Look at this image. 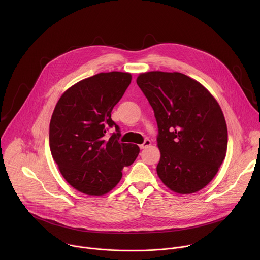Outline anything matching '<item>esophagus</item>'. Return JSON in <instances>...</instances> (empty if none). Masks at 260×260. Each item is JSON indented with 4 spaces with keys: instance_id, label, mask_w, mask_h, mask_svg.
<instances>
[{
    "instance_id": "esophagus-1",
    "label": "esophagus",
    "mask_w": 260,
    "mask_h": 260,
    "mask_svg": "<svg viewBox=\"0 0 260 260\" xmlns=\"http://www.w3.org/2000/svg\"><path fill=\"white\" fill-rule=\"evenodd\" d=\"M151 145V141L149 140V139H146L141 145H140V148L141 149H145V148H147L148 146H150Z\"/></svg>"
}]
</instances>
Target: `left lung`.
<instances>
[{
	"mask_svg": "<svg viewBox=\"0 0 260 260\" xmlns=\"http://www.w3.org/2000/svg\"><path fill=\"white\" fill-rule=\"evenodd\" d=\"M137 84L157 121L158 177L177 193L201 190L226 154L228 127L219 104L200 82L178 72L143 73Z\"/></svg>",
	"mask_w": 260,
	"mask_h": 260,
	"instance_id": "8db88e82",
	"label": "left lung"
}]
</instances>
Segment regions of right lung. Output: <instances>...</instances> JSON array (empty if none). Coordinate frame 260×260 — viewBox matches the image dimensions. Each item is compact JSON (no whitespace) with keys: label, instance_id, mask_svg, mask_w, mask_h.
<instances>
[{"label":"right lung","instance_id":"right-lung-1","mask_svg":"<svg viewBox=\"0 0 260 260\" xmlns=\"http://www.w3.org/2000/svg\"><path fill=\"white\" fill-rule=\"evenodd\" d=\"M131 81L129 73L96 74L66 90L54 108L50 151L66 181L82 193L112 190L140 152L138 145L119 142L120 128L111 118ZM112 127L117 132L108 139L105 133Z\"/></svg>","mask_w":260,"mask_h":260}]
</instances>
